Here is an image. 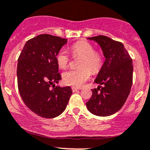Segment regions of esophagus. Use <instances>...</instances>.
Returning <instances> with one entry per match:
<instances>
[{
	"label": "esophagus",
	"mask_w": 150,
	"mask_h": 150,
	"mask_svg": "<svg viewBox=\"0 0 150 150\" xmlns=\"http://www.w3.org/2000/svg\"><path fill=\"white\" fill-rule=\"evenodd\" d=\"M78 89H79V88H77V87H72V90L73 92H75V91H76L77 90H78Z\"/></svg>",
	"instance_id": "obj_1"
}]
</instances>
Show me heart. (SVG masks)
Here are the masks:
<instances>
[{"mask_svg":"<svg viewBox=\"0 0 150 150\" xmlns=\"http://www.w3.org/2000/svg\"><path fill=\"white\" fill-rule=\"evenodd\" d=\"M73 56L81 57L78 69H69L62 75L65 84L74 87H81L91 77V72H97L103 65V56L94 50V47L86 42H78L70 47ZM56 63L60 68H66L69 62V56L65 49H61L56 56Z\"/></svg>","mask_w":150,"mask_h":150,"instance_id":"b5f03b06","label":"heart"}]
</instances>
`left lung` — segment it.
<instances>
[{
  "instance_id": "1",
  "label": "left lung",
  "mask_w": 150,
  "mask_h": 150,
  "mask_svg": "<svg viewBox=\"0 0 150 150\" xmlns=\"http://www.w3.org/2000/svg\"><path fill=\"white\" fill-rule=\"evenodd\" d=\"M87 39L100 45L105 61L94 81L102 86L91 89L92 95L86 107L94 115L108 117L122 108L130 94L133 83V60L120 42L103 35Z\"/></svg>"
}]
</instances>
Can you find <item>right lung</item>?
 Listing matches in <instances>:
<instances>
[{"mask_svg": "<svg viewBox=\"0 0 150 150\" xmlns=\"http://www.w3.org/2000/svg\"><path fill=\"white\" fill-rule=\"evenodd\" d=\"M67 40L40 34L28 40L17 63V86L22 100L43 118H54L65 110L72 89L55 86L62 79L56 56Z\"/></svg>", "mask_w": 150, "mask_h": 150, "instance_id": "1", "label": "right lung"}]
</instances>
